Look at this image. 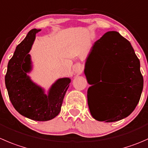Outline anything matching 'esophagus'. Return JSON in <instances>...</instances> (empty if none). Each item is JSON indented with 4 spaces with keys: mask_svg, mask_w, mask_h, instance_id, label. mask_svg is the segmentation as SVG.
<instances>
[{
    "mask_svg": "<svg viewBox=\"0 0 148 148\" xmlns=\"http://www.w3.org/2000/svg\"><path fill=\"white\" fill-rule=\"evenodd\" d=\"M83 69H84V67H83V66L81 64H75L74 67H73V70H74V71L76 74H81L83 71Z\"/></svg>",
    "mask_w": 148,
    "mask_h": 148,
    "instance_id": "obj_1",
    "label": "esophagus"
}]
</instances>
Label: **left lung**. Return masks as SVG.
Masks as SVG:
<instances>
[{"label": "left lung", "mask_w": 148, "mask_h": 148, "mask_svg": "<svg viewBox=\"0 0 148 148\" xmlns=\"http://www.w3.org/2000/svg\"><path fill=\"white\" fill-rule=\"evenodd\" d=\"M96 68L93 82L88 79V68ZM84 74L90 84L87 101L91 115L100 121L114 122L130 116L140 101L143 77L140 60L130 41L115 31L108 32L95 42L85 64ZM97 86L106 87L101 108L90 103Z\"/></svg>", "instance_id": "left-lung-1"}]
</instances>
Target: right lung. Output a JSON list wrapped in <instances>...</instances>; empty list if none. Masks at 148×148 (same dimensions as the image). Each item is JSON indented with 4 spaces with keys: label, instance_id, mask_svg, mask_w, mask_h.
Instances as JSON below:
<instances>
[{
    "label": "right lung",
    "instance_id": "obj_1",
    "mask_svg": "<svg viewBox=\"0 0 148 148\" xmlns=\"http://www.w3.org/2000/svg\"><path fill=\"white\" fill-rule=\"evenodd\" d=\"M40 31L36 29L30 30L24 40L17 45L14 56L8 61L5 82L10 100L21 115L34 121H45L55 118L60 113L71 80L59 79L46 95L43 90L34 84L27 75L31 70L28 53L36 33Z\"/></svg>",
    "mask_w": 148,
    "mask_h": 148
}]
</instances>
